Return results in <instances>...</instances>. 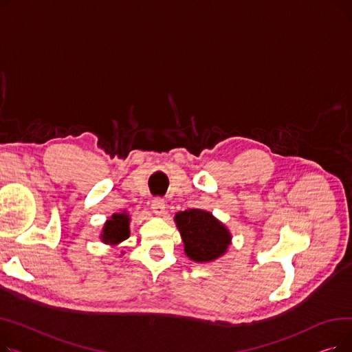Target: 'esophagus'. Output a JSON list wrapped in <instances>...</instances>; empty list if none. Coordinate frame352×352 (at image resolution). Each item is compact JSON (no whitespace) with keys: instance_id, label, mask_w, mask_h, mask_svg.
Returning a JSON list of instances; mask_svg holds the SVG:
<instances>
[{"instance_id":"esophagus-1","label":"esophagus","mask_w":352,"mask_h":352,"mask_svg":"<svg viewBox=\"0 0 352 352\" xmlns=\"http://www.w3.org/2000/svg\"><path fill=\"white\" fill-rule=\"evenodd\" d=\"M151 208H153V212H154L155 215H158V217L164 215V212H165V202H164V199H161V198L153 199Z\"/></svg>"}]
</instances>
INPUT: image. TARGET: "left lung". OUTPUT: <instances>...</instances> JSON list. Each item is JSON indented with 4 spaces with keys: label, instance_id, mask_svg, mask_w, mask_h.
<instances>
[{
    "label": "left lung",
    "instance_id": "1",
    "mask_svg": "<svg viewBox=\"0 0 352 352\" xmlns=\"http://www.w3.org/2000/svg\"><path fill=\"white\" fill-rule=\"evenodd\" d=\"M184 243V252L190 260L206 264L223 256L232 243L230 230L212 212L192 208L174 217Z\"/></svg>",
    "mask_w": 352,
    "mask_h": 352
}]
</instances>
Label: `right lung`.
Returning <instances> with one entry per match:
<instances>
[{
    "instance_id": "add662e5",
    "label": "right lung",
    "mask_w": 352,
    "mask_h": 352,
    "mask_svg": "<svg viewBox=\"0 0 352 352\" xmlns=\"http://www.w3.org/2000/svg\"><path fill=\"white\" fill-rule=\"evenodd\" d=\"M129 223H131V217L126 211L113 214L102 227L100 234L101 241L111 247L120 245L129 236Z\"/></svg>"
}]
</instances>
